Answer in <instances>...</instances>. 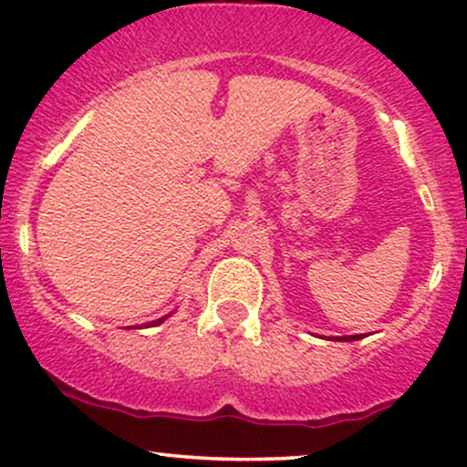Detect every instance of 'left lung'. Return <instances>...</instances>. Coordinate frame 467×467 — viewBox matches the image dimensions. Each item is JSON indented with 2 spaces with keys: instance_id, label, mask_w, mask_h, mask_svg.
<instances>
[{
  "instance_id": "8db88e82",
  "label": "left lung",
  "mask_w": 467,
  "mask_h": 467,
  "mask_svg": "<svg viewBox=\"0 0 467 467\" xmlns=\"http://www.w3.org/2000/svg\"><path fill=\"white\" fill-rule=\"evenodd\" d=\"M358 337H360V336H345V337H337V340H347V342H351V340H358Z\"/></svg>"
}]
</instances>
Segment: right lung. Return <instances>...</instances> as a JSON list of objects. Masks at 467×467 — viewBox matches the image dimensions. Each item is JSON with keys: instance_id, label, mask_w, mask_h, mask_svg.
Wrapping results in <instances>:
<instances>
[{"instance_id": "right-lung-1", "label": "right lung", "mask_w": 467, "mask_h": 467, "mask_svg": "<svg viewBox=\"0 0 467 467\" xmlns=\"http://www.w3.org/2000/svg\"><path fill=\"white\" fill-rule=\"evenodd\" d=\"M164 318H166V316H162V318H158V320H153V323H147V327H151V325H160V323H164Z\"/></svg>"}]
</instances>
